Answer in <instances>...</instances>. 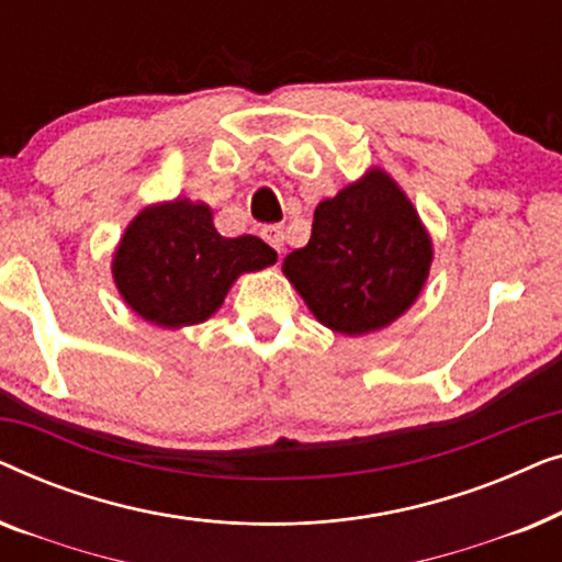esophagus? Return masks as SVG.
Instances as JSON below:
<instances>
[{"instance_id":"34e87169","label":"esophagus","mask_w":562,"mask_h":562,"mask_svg":"<svg viewBox=\"0 0 562 562\" xmlns=\"http://www.w3.org/2000/svg\"><path fill=\"white\" fill-rule=\"evenodd\" d=\"M260 235H263V240L276 248L279 252H283V227L281 225H266L260 229Z\"/></svg>"}]
</instances>
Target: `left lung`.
Wrapping results in <instances>:
<instances>
[{
	"label": "left lung",
	"instance_id": "8db88e82",
	"mask_svg": "<svg viewBox=\"0 0 562 562\" xmlns=\"http://www.w3.org/2000/svg\"><path fill=\"white\" fill-rule=\"evenodd\" d=\"M435 250L406 191L373 166L322 199L312 237L281 271L319 325L360 337L389 327L425 289Z\"/></svg>",
	"mask_w": 562,
	"mask_h": 562
}]
</instances>
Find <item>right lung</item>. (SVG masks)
<instances>
[{"mask_svg":"<svg viewBox=\"0 0 562 562\" xmlns=\"http://www.w3.org/2000/svg\"><path fill=\"white\" fill-rule=\"evenodd\" d=\"M276 258L256 235L222 237L210 204L179 196L135 214L114 248L112 279L137 317L179 329L210 319L243 273Z\"/></svg>","mask_w":562,"mask_h":562,"instance_id":"add662e5","label":"right lung"}]
</instances>
